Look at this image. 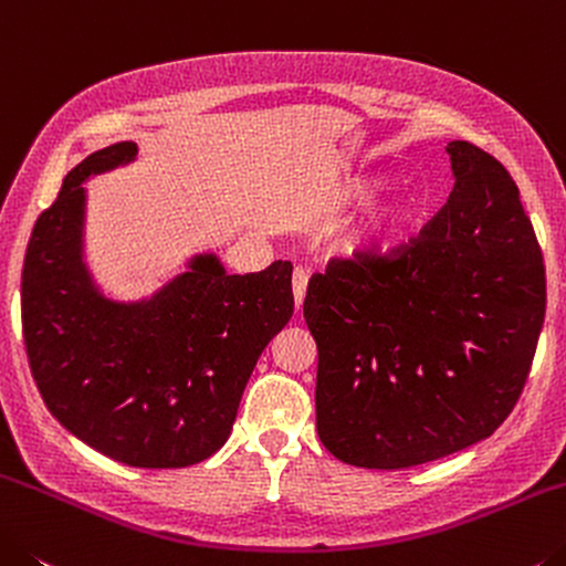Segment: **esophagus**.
I'll return each mask as SVG.
<instances>
[{
  "label": "esophagus",
  "instance_id": "obj_1",
  "mask_svg": "<svg viewBox=\"0 0 566 566\" xmlns=\"http://www.w3.org/2000/svg\"><path fill=\"white\" fill-rule=\"evenodd\" d=\"M305 291H308V273L303 268H295L293 271V298H295V308H303L305 301Z\"/></svg>",
  "mask_w": 566,
  "mask_h": 566
}]
</instances>
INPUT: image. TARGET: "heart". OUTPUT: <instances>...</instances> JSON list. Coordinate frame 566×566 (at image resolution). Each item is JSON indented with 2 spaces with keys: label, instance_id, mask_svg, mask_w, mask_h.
<instances>
[{
  "label": "heart",
  "instance_id": "1",
  "mask_svg": "<svg viewBox=\"0 0 566 566\" xmlns=\"http://www.w3.org/2000/svg\"><path fill=\"white\" fill-rule=\"evenodd\" d=\"M360 192H366V185ZM411 218V202L401 196H386L376 200L366 210V216L356 222V228L350 230L344 245L346 255L356 258V261H376V258L388 255L396 248L398 238L403 235V230L409 228Z\"/></svg>",
  "mask_w": 566,
  "mask_h": 566
}]
</instances>
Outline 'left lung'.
<instances>
[{
	"label": "left lung",
	"mask_w": 566,
	"mask_h": 566,
	"mask_svg": "<svg viewBox=\"0 0 566 566\" xmlns=\"http://www.w3.org/2000/svg\"><path fill=\"white\" fill-rule=\"evenodd\" d=\"M449 202L394 261L333 263L303 316L318 346L316 426L333 457L409 469L504 423L544 326L534 228L502 163L447 145Z\"/></svg>",
	"instance_id": "8db88e82"
}]
</instances>
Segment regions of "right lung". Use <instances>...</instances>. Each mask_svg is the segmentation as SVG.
<instances>
[{
	"instance_id": "obj_1",
	"label": "right lung",
	"mask_w": 566,
	"mask_h": 566,
	"mask_svg": "<svg viewBox=\"0 0 566 566\" xmlns=\"http://www.w3.org/2000/svg\"><path fill=\"white\" fill-rule=\"evenodd\" d=\"M135 160V143L92 153L36 220L22 271L24 344L64 429L119 464L180 469L233 431L258 358L293 316V265L230 275L202 250L150 295L117 298L87 261L85 182Z\"/></svg>"
}]
</instances>
